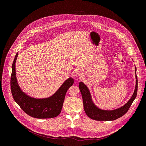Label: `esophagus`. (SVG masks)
Listing matches in <instances>:
<instances>
[{"instance_id": "obj_1", "label": "esophagus", "mask_w": 146, "mask_h": 146, "mask_svg": "<svg viewBox=\"0 0 146 146\" xmlns=\"http://www.w3.org/2000/svg\"><path fill=\"white\" fill-rule=\"evenodd\" d=\"M77 74L78 76H82L83 75V72L81 69H78L77 71Z\"/></svg>"}]
</instances>
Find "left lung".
<instances>
[{
  "label": "left lung",
  "mask_w": 146,
  "mask_h": 146,
  "mask_svg": "<svg viewBox=\"0 0 146 146\" xmlns=\"http://www.w3.org/2000/svg\"><path fill=\"white\" fill-rule=\"evenodd\" d=\"M136 68L135 67V74ZM136 85L135 89L133 95L130 99L128 100L127 102L122 106L120 108H118L112 110H106L99 108L97 107L94 104L93 100L92 99L91 92L89 88L82 82L79 83V89L80 90L82 96L83 107L86 115L92 119L96 121H114L116 119L122 117L128 111L131 104L135 99L138 91V79L136 75Z\"/></svg>",
  "instance_id": "obj_1"
}]
</instances>
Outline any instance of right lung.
<instances>
[{
  "instance_id": "add662e5",
  "label": "right lung",
  "mask_w": 146,
  "mask_h": 146,
  "mask_svg": "<svg viewBox=\"0 0 146 146\" xmlns=\"http://www.w3.org/2000/svg\"><path fill=\"white\" fill-rule=\"evenodd\" d=\"M17 53L12 64L11 76V91L13 99L28 115L38 119L55 117L61 113L66 93L74 83V79L69 77L66 80L54 94L46 98H32L21 90L16 76Z\"/></svg>"
}]
</instances>
